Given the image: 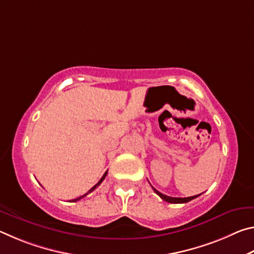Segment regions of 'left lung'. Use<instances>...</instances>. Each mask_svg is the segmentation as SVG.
Segmentation results:
<instances>
[{
    "label": "left lung",
    "mask_w": 254,
    "mask_h": 254,
    "mask_svg": "<svg viewBox=\"0 0 254 254\" xmlns=\"http://www.w3.org/2000/svg\"><path fill=\"white\" fill-rule=\"evenodd\" d=\"M153 188V187H152ZM154 192H156L157 195H159L161 197V198L163 200L168 201V203H173V204H184V203H188V201H190L191 199L196 198V197H198L199 195H195V196H190V197H184V198H182V197H170V196H167V195H163L161 194L160 191H158L156 188H153Z\"/></svg>",
    "instance_id": "obj_1"
}]
</instances>
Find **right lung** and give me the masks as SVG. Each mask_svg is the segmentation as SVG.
<instances>
[{
	"instance_id": "right-lung-1",
	"label": "right lung",
	"mask_w": 254,
	"mask_h": 254,
	"mask_svg": "<svg viewBox=\"0 0 254 254\" xmlns=\"http://www.w3.org/2000/svg\"><path fill=\"white\" fill-rule=\"evenodd\" d=\"M106 175H107V171H106V173L104 174V175H103V177L100 179V182H98L96 185H95V186H94V187H92L91 189H89V190L87 191V192H86V194H84L83 196H80V197H77V198H75V199H72L71 201H77V200H79V199H81V198H84V197L85 196H87L88 194H89V192H92L93 190H94V189H96V187H98V186H100V185H101V183L103 182V180H104L105 179V177H106Z\"/></svg>"
}]
</instances>
